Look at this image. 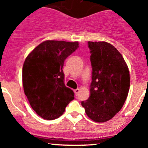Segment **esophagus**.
<instances>
[{"instance_id": "34e87169", "label": "esophagus", "mask_w": 148, "mask_h": 148, "mask_svg": "<svg viewBox=\"0 0 148 148\" xmlns=\"http://www.w3.org/2000/svg\"><path fill=\"white\" fill-rule=\"evenodd\" d=\"M79 91H80V90H79L78 88L74 90V92H75V95H76V96L78 95V93H79Z\"/></svg>"}]
</instances>
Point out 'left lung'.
I'll return each mask as SVG.
<instances>
[{"mask_svg": "<svg viewBox=\"0 0 148 148\" xmlns=\"http://www.w3.org/2000/svg\"><path fill=\"white\" fill-rule=\"evenodd\" d=\"M92 82L90 95L82 105L96 122L111 119L121 109L130 88V73L122 56L107 42L89 41Z\"/></svg>", "mask_w": 148, "mask_h": 148, "instance_id": "left-lung-1", "label": "left lung"}]
</instances>
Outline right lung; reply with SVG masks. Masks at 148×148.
I'll list each match as a JSON object with an SVG mask.
<instances>
[{"instance_id":"add662e5","label":"right lung","mask_w":148,"mask_h":148,"mask_svg":"<svg viewBox=\"0 0 148 148\" xmlns=\"http://www.w3.org/2000/svg\"><path fill=\"white\" fill-rule=\"evenodd\" d=\"M78 42L46 40L29 53L23 66L24 93L41 118L53 120L64 113L74 99V92L64 84L65 59L78 48Z\"/></svg>"}]
</instances>
